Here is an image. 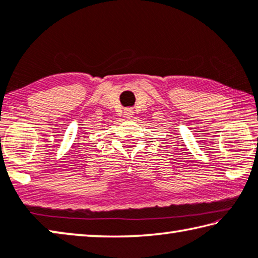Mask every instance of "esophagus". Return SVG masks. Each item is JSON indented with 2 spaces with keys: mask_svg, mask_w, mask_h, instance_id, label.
<instances>
[{
  "mask_svg": "<svg viewBox=\"0 0 258 258\" xmlns=\"http://www.w3.org/2000/svg\"><path fill=\"white\" fill-rule=\"evenodd\" d=\"M133 114H134V111L131 109V107H128V109H125L124 110V116H125V118H127V119H131L133 117Z\"/></svg>",
  "mask_w": 258,
  "mask_h": 258,
  "instance_id": "esophagus-1",
  "label": "esophagus"
}]
</instances>
